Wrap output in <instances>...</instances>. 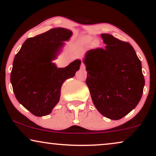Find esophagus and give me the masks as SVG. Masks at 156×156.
I'll return each mask as SVG.
<instances>
[{
    "label": "esophagus",
    "mask_w": 156,
    "mask_h": 156,
    "mask_svg": "<svg viewBox=\"0 0 156 156\" xmlns=\"http://www.w3.org/2000/svg\"><path fill=\"white\" fill-rule=\"evenodd\" d=\"M81 69L82 70L85 69V65H84V63H82V65H81Z\"/></svg>",
    "instance_id": "1"
}]
</instances>
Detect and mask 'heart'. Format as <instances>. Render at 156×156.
<instances>
[{"instance_id": "b5f03b06", "label": "heart", "mask_w": 156, "mask_h": 156, "mask_svg": "<svg viewBox=\"0 0 156 156\" xmlns=\"http://www.w3.org/2000/svg\"><path fill=\"white\" fill-rule=\"evenodd\" d=\"M83 42L85 44L87 45H89L90 47H92V48H96L98 45V41L97 39H95L94 37H91V36H87V37H85L83 40Z\"/></svg>"}]
</instances>
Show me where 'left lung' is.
I'll list each match as a JSON object with an SVG mask.
<instances>
[{
	"label": "left lung",
	"mask_w": 156,
	"mask_h": 156,
	"mask_svg": "<svg viewBox=\"0 0 156 156\" xmlns=\"http://www.w3.org/2000/svg\"><path fill=\"white\" fill-rule=\"evenodd\" d=\"M105 48L87 51L86 83L100 114L119 120L141 99L145 85L141 62L133 47L109 34H101Z\"/></svg>",
	"instance_id": "8db88e82"
}]
</instances>
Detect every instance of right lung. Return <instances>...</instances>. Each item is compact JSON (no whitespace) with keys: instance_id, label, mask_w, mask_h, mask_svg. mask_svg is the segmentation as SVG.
Listing matches in <instances>:
<instances>
[{"instance_id":"add662e5","label":"right lung","mask_w":156,"mask_h":156,"mask_svg":"<svg viewBox=\"0 0 156 156\" xmlns=\"http://www.w3.org/2000/svg\"><path fill=\"white\" fill-rule=\"evenodd\" d=\"M72 35L63 27L51 29L27 39L15 57L10 74L13 92L19 103L36 116L52 112L64 82L80 69V59L63 68L52 62Z\"/></svg>"}]
</instances>
